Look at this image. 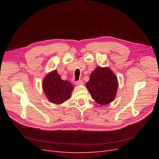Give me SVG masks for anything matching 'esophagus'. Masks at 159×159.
I'll return each mask as SVG.
<instances>
[{
  "label": "esophagus",
  "mask_w": 159,
  "mask_h": 159,
  "mask_svg": "<svg viewBox=\"0 0 159 159\" xmlns=\"http://www.w3.org/2000/svg\"><path fill=\"white\" fill-rule=\"evenodd\" d=\"M75 84L76 85H83L84 84V82L82 80H79V81H75Z\"/></svg>",
  "instance_id": "obj_1"
}]
</instances>
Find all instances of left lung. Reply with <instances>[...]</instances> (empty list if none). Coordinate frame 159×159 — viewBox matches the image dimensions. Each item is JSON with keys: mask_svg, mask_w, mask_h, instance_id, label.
I'll return each instance as SVG.
<instances>
[{"mask_svg": "<svg viewBox=\"0 0 159 159\" xmlns=\"http://www.w3.org/2000/svg\"><path fill=\"white\" fill-rule=\"evenodd\" d=\"M86 88L96 103L105 105L115 99L118 88V80L113 71L107 67H97L91 72Z\"/></svg>", "mask_w": 159, "mask_h": 159, "instance_id": "left-lung-1", "label": "left lung"}]
</instances>
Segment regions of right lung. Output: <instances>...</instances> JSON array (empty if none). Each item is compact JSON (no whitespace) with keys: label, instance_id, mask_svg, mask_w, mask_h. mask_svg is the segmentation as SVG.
Masks as SVG:
<instances>
[{"label":"right lung","instance_id":"1","mask_svg":"<svg viewBox=\"0 0 159 159\" xmlns=\"http://www.w3.org/2000/svg\"><path fill=\"white\" fill-rule=\"evenodd\" d=\"M42 89L50 102L60 105L70 98L74 86L70 81L61 80L55 70L44 77L42 81Z\"/></svg>","mask_w":159,"mask_h":159}]
</instances>
